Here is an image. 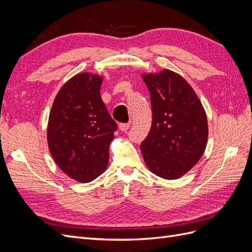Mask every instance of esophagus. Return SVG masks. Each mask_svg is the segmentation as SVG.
I'll return each instance as SVG.
<instances>
[{"label":"esophagus","instance_id":"obj_1","mask_svg":"<svg viewBox=\"0 0 252 252\" xmlns=\"http://www.w3.org/2000/svg\"><path fill=\"white\" fill-rule=\"evenodd\" d=\"M129 127H130V124H129V123H120L119 124V128H120L121 131H127Z\"/></svg>","mask_w":252,"mask_h":252}]
</instances>
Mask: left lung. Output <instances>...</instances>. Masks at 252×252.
I'll use <instances>...</instances> for the list:
<instances>
[{"label":"left lung","instance_id":"8db88e82","mask_svg":"<svg viewBox=\"0 0 252 252\" xmlns=\"http://www.w3.org/2000/svg\"><path fill=\"white\" fill-rule=\"evenodd\" d=\"M150 93L152 123L141 144L149 170L166 180L188 172L203 156L208 139L207 117L192 87L165 69L142 75Z\"/></svg>","mask_w":252,"mask_h":252}]
</instances>
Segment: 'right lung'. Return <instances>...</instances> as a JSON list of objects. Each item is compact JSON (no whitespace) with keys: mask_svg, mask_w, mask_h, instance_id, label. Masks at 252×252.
Listing matches in <instances>:
<instances>
[{"mask_svg":"<svg viewBox=\"0 0 252 252\" xmlns=\"http://www.w3.org/2000/svg\"><path fill=\"white\" fill-rule=\"evenodd\" d=\"M101 75L83 72L67 81L52 104L47 127L51 157L68 177L88 183L108 165L118 129L102 101Z\"/></svg>","mask_w":252,"mask_h":252,"instance_id":"obj_1","label":"right lung"}]
</instances>
